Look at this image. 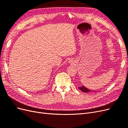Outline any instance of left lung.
Wrapping results in <instances>:
<instances>
[{
  "label": "left lung",
  "mask_w": 128,
  "mask_h": 128,
  "mask_svg": "<svg viewBox=\"0 0 128 128\" xmlns=\"http://www.w3.org/2000/svg\"><path fill=\"white\" fill-rule=\"evenodd\" d=\"M79 88L80 89V90L81 91H83V92H86H86H92V91H92V90H89V89L87 88L86 87H85L84 86H82L80 87V88Z\"/></svg>",
  "instance_id": "obj_1"
}]
</instances>
